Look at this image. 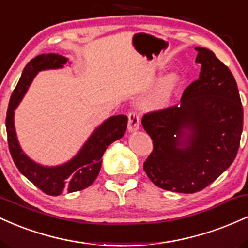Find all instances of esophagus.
<instances>
[{
	"mask_svg": "<svg viewBox=\"0 0 248 248\" xmlns=\"http://www.w3.org/2000/svg\"><path fill=\"white\" fill-rule=\"evenodd\" d=\"M140 127V116L136 112H130L128 114V130L130 133L136 132Z\"/></svg>",
	"mask_w": 248,
	"mask_h": 248,
	"instance_id": "1",
	"label": "esophagus"
}]
</instances>
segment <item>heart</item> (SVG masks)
Segmentation results:
<instances>
[{
	"mask_svg": "<svg viewBox=\"0 0 248 248\" xmlns=\"http://www.w3.org/2000/svg\"><path fill=\"white\" fill-rule=\"evenodd\" d=\"M179 84H181V76L178 72H170L164 76L153 94L148 99V107L152 109H160L168 106Z\"/></svg>",
	"mask_w": 248,
	"mask_h": 248,
	"instance_id": "b5f03b06",
	"label": "heart"
}]
</instances>
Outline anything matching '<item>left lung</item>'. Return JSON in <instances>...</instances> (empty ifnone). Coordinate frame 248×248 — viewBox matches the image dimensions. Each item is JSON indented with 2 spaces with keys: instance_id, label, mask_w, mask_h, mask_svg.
I'll return each instance as SVG.
<instances>
[{
  "instance_id": "obj_1",
  "label": "left lung",
  "mask_w": 248,
  "mask_h": 248,
  "mask_svg": "<svg viewBox=\"0 0 248 248\" xmlns=\"http://www.w3.org/2000/svg\"><path fill=\"white\" fill-rule=\"evenodd\" d=\"M195 49L201 73L181 104L142 118L154 144L144 171L155 186L179 193L201 191L216 181L234 161L243 133L234 77L211 50Z\"/></svg>"
}]
</instances>
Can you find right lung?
Returning <instances> with one entry per match:
<instances>
[{
  "label": "right lung",
  "mask_w": 248,
  "mask_h": 248,
  "mask_svg": "<svg viewBox=\"0 0 248 248\" xmlns=\"http://www.w3.org/2000/svg\"><path fill=\"white\" fill-rule=\"evenodd\" d=\"M69 62L66 57L56 53L39 55L28 62L8 107L5 128L8 144L17 169L32 182L37 187L50 196H59L64 191L75 192L86 189L98 177L101 168V157L113 142L121 139L127 129L126 115H114L105 120L91 134L78 153L70 161L59 166H43L31 160L19 146L15 129V109L19 105L37 73L44 70L62 69Z\"/></svg>",
  "instance_id": "obj_1"
}]
</instances>
